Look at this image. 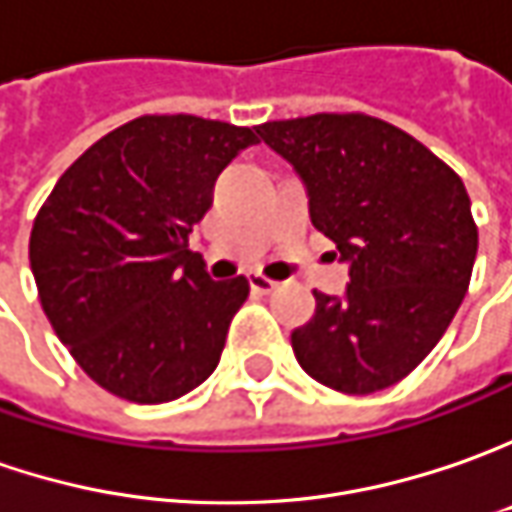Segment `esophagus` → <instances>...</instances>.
Returning a JSON list of instances; mask_svg holds the SVG:
<instances>
[{
	"mask_svg": "<svg viewBox=\"0 0 512 512\" xmlns=\"http://www.w3.org/2000/svg\"><path fill=\"white\" fill-rule=\"evenodd\" d=\"M249 286L252 291H260V294H269V291L277 289V283H274L272 277H263V274H249Z\"/></svg>",
	"mask_w": 512,
	"mask_h": 512,
	"instance_id": "34e87169",
	"label": "esophagus"
}]
</instances>
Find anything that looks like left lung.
Here are the masks:
<instances>
[{
    "mask_svg": "<svg viewBox=\"0 0 512 512\" xmlns=\"http://www.w3.org/2000/svg\"><path fill=\"white\" fill-rule=\"evenodd\" d=\"M306 186L309 218L348 266L343 297L314 291L291 331L311 379L374 394L408 377L462 306L479 232L462 178L394 124L320 113L257 127Z\"/></svg>",
    "mask_w": 512,
    "mask_h": 512,
    "instance_id": "left-lung-1",
    "label": "left lung"
}]
</instances>
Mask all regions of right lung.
Masks as SVG:
<instances>
[{
  "label": "right lung",
  "mask_w": 512,
  "mask_h": 512,
  "mask_svg": "<svg viewBox=\"0 0 512 512\" xmlns=\"http://www.w3.org/2000/svg\"><path fill=\"white\" fill-rule=\"evenodd\" d=\"M252 144L249 127L141 115L84 152L39 209L30 269L42 309L104 391L158 405L218 368L249 280H212L186 238Z\"/></svg>",
  "instance_id": "right-lung-1"
}]
</instances>
